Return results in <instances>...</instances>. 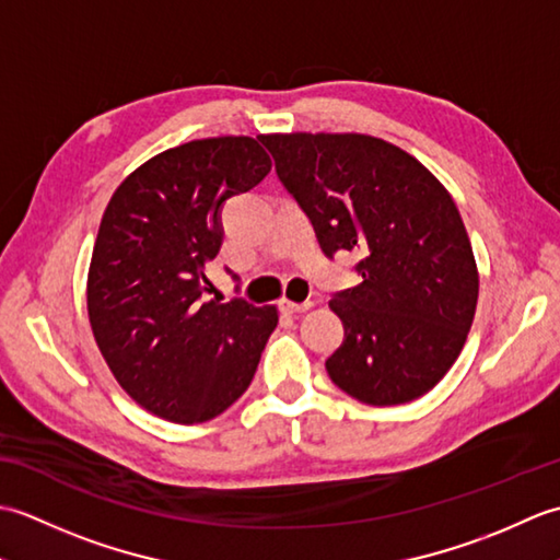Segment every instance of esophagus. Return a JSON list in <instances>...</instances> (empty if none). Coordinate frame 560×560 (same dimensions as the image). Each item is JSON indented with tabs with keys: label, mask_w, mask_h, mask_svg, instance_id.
Segmentation results:
<instances>
[{
	"label": "esophagus",
	"mask_w": 560,
	"mask_h": 560,
	"mask_svg": "<svg viewBox=\"0 0 560 560\" xmlns=\"http://www.w3.org/2000/svg\"><path fill=\"white\" fill-rule=\"evenodd\" d=\"M313 307V303L311 301H305V303H291V301H281V311L283 313H291V315H295V313H307Z\"/></svg>",
	"instance_id": "esophagus-1"
}]
</instances>
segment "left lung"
Wrapping results in <instances>:
<instances>
[{
  "mask_svg": "<svg viewBox=\"0 0 560 560\" xmlns=\"http://www.w3.org/2000/svg\"><path fill=\"white\" fill-rule=\"evenodd\" d=\"M277 175L331 259L361 253V283L331 295L341 347L325 368L371 407L407 404L457 361L479 299V271L455 201L431 171L365 135H261Z\"/></svg>",
  "mask_w": 560,
  "mask_h": 560,
  "instance_id": "8db88e82",
  "label": "left lung"
}]
</instances>
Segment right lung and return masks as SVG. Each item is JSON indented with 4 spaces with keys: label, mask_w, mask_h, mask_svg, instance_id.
I'll list each match as a JSON object with an SVG mask.
<instances>
[{
    "label": "right lung",
    "mask_w": 560,
    "mask_h": 560,
    "mask_svg": "<svg viewBox=\"0 0 560 560\" xmlns=\"http://www.w3.org/2000/svg\"><path fill=\"white\" fill-rule=\"evenodd\" d=\"M269 171L257 139L187 141L125 177L103 213L86 291L93 337L120 387L165 421L229 409L279 323L273 305L207 301L221 207Z\"/></svg>",
    "instance_id": "add662e5"
}]
</instances>
